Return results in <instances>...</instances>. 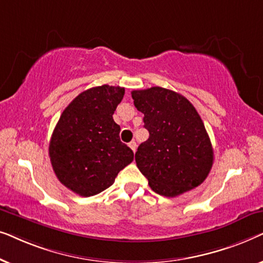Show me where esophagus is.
Listing matches in <instances>:
<instances>
[{
    "label": "esophagus",
    "instance_id": "esophagus-1",
    "mask_svg": "<svg viewBox=\"0 0 263 263\" xmlns=\"http://www.w3.org/2000/svg\"><path fill=\"white\" fill-rule=\"evenodd\" d=\"M129 147H130V148L133 149V152H135V151H136V142L135 141L129 142Z\"/></svg>",
    "mask_w": 263,
    "mask_h": 263
}]
</instances>
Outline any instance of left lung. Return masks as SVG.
Listing matches in <instances>:
<instances>
[{"instance_id": "left-lung-1", "label": "left lung", "mask_w": 263, "mask_h": 263, "mask_svg": "<svg viewBox=\"0 0 263 263\" xmlns=\"http://www.w3.org/2000/svg\"><path fill=\"white\" fill-rule=\"evenodd\" d=\"M149 133L135 161L153 192L175 197L199 186L213 165V148L195 107L185 97L163 87L133 91Z\"/></svg>"}]
</instances>
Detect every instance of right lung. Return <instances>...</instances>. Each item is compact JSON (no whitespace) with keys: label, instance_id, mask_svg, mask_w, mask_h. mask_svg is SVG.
<instances>
[{"label":"right lung","instance_id":"right-lung-1","mask_svg":"<svg viewBox=\"0 0 263 263\" xmlns=\"http://www.w3.org/2000/svg\"><path fill=\"white\" fill-rule=\"evenodd\" d=\"M124 88L103 85L80 93L61 115L49 156L59 181L80 196H93L112 185L134 153L121 142L112 115Z\"/></svg>","mask_w":263,"mask_h":263}]
</instances>
